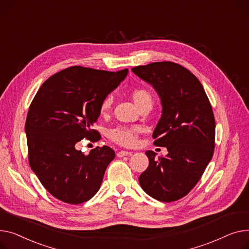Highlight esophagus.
Returning <instances> with one entry per match:
<instances>
[{"instance_id": "obj_1", "label": "esophagus", "mask_w": 249, "mask_h": 249, "mask_svg": "<svg viewBox=\"0 0 249 249\" xmlns=\"http://www.w3.org/2000/svg\"><path fill=\"white\" fill-rule=\"evenodd\" d=\"M131 154V152H127V151H121V152H119L118 153V157L119 158H122V157H124V156H130Z\"/></svg>"}]
</instances>
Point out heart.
Instances as JSON below:
<instances>
[{
	"mask_svg": "<svg viewBox=\"0 0 249 249\" xmlns=\"http://www.w3.org/2000/svg\"><path fill=\"white\" fill-rule=\"evenodd\" d=\"M130 97L135 102V105L141 109L145 106H153V96L144 89H136L130 92ZM112 96L107 95L100 104V112L106 114L109 111L112 105ZM141 131L139 126H126L118 125L108 130V138L124 147H133L137 143L138 135Z\"/></svg>",
	"mask_w": 249,
	"mask_h": 249,
	"instance_id": "obj_1",
	"label": "heart"
}]
</instances>
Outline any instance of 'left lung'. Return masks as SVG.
Segmentation results:
<instances>
[{
	"label": "left lung",
	"mask_w": 249,
	"mask_h": 249,
	"mask_svg": "<svg viewBox=\"0 0 249 249\" xmlns=\"http://www.w3.org/2000/svg\"><path fill=\"white\" fill-rule=\"evenodd\" d=\"M158 93L162 115L154 143L166 147V157L147 151L149 167L139 178L143 191L162 202L186 196L198 183L214 153L215 120L198 78L174 62H154L131 69Z\"/></svg>",
	"instance_id": "8db88e82"
}]
</instances>
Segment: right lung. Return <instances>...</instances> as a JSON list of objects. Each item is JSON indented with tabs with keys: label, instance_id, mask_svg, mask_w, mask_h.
<instances>
[{
	"label": "right lung",
	"instance_id": "obj_1",
	"mask_svg": "<svg viewBox=\"0 0 249 249\" xmlns=\"http://www.w3.org/2000/svg\"><path fill=\"white\" fill-rule=\"evenodd\" d=\"M127 73V69L110 72L73 66L49 77L36 93L25 124L29 164L58 200L80 204L99 190L114 151L104 145L85 156L75 144L83 139H99L92 127L101 101Z\"/></svg>",
	"mask_w": 249,
	"mask_h": 249
}]
</instances>
